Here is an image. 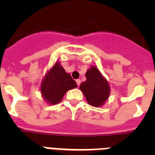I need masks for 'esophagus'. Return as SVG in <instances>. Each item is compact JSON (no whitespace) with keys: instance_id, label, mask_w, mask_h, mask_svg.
I'll use <instances>...</instances> for the list:
<instances>
[{"instance_id":"1","label":"esophagus","mask_w":155,"mask_h":155,"mask_svg":"<svg viewBox=\"0 0 155 155\" xmlns=\"http://www.w3.org/2000/svg\"><path fill=\"white\" fill-rule=\"evenodd\" d=\"M76 83H77V84H78V86L80 85V84H81V80H80V79H78V80H76Z\"/></svg>"}]
</instances>
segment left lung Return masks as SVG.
Masks as SVG:
<instances>
[{"instance_id":"obj_1","label":"left lung","mask_w":155,"mask_h":155,"mask_svg":"<svg viewBox=\"0 0 155 155\" xmlns=\"http://www.w3.org/2000/svg\"><path fill=\"white\" fill-rule=\"evenodd\" d=\"M86 81L81 84L79 89L84 94L86 101L94 107H101L109 99L110 85L98 68L91 66L85 73Z\"/></svg>"}]
</instances>
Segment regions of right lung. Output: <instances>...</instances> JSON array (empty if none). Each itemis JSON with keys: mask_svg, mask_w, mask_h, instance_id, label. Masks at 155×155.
<instances>
[{"mask_svg": "<svg viewBox=\"0 0 155 155\" xmlns=\"http://www.w3.org/2000/svg\"><path fill=\"white\" fill-rule=\"evenodd\" d=\"M78 87L76 82L67 73L60 61H57L46 71L40 84L42 98L49 105H57L62 101L69 90Z\"/></svg>", "mask_w": 155, "mask_h": 155, "instance_id": "obj_1", "label": "right lung"}]
</instances>
